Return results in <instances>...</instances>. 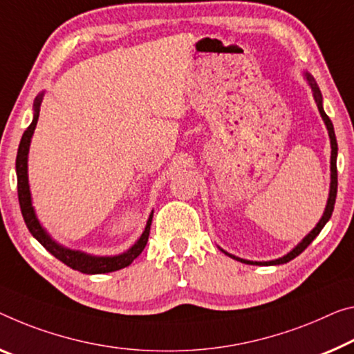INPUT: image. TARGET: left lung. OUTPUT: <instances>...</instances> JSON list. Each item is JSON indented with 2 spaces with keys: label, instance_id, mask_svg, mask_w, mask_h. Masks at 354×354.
I'll return each mask as SVG.
<instances>
[{
  "label": "left lung",
  "instance_id": "1",
  "mask_svg": "<svg viewBox=\"0 0 354 354\" xmlns=\"http://www.w3.org/2000/svg\"><path fill=\"white\" fill-rule=\"evenodd\" d=\"M307 80H308L310 86H312V90H313L315 101H317L318 111H319V113H322L323 120H324V123H326V128H328V133H329V138H330V149H333V150H330V192H329L328 205H326L322 220H319L318 225L313 227V231L310 232L308 236H307L306 239H304V241H302L301 243H299V245H297L296 248H292L290 253L285 254L283 258H279V259H275V261H266V263H257V261H247V259L236 258V257H232V254L225 252V253L227 254V257H231V258H234V259L241 261V263H245V264H258V266H275V264H285V263H288V261L295 259L296 257H299V254H301V253L304 252V250H306V248L310 245V243L313 242V239L317 237L319 232H322L324 225L329 221L330 215H333L334 204H335V198H337V140H335V133H334L333 122H330V118H329L328 115H326V112H324V109H323V104H322V93H319V88H318L317 82H315L312 75H308V74H307Z\"/></svg>",
  "mask_w": 354,
  "mask_h": 354
}]
</instances>
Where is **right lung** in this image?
<instances>
[{
	"label": "right lung",
	"mask_w": 354,
	"mask_h": 354,
	"mask_svg": "<svg viewBox=\"0 0 354 354\" xmlns=\"http://www.w3.org/2000/svg\"><path fill=\"white\" fill-rule=\"evenodd\" d=\"M42 95H39L35 100V118L26 131L21 136L19 151H17V160H15V171H17V193H19V203H20V210L21 215H24V220L26 223V227H28L32 237L37 239V242L44 247L48 253H52L57 259L62 261L68 266V268L82 272V274H107V272H113L118 269L127 268L133 263V261L142 253V250L147 245V241H149L150 234V225H151V216L150 215L149 221H147L145 231L142 236L134 245L128 250L127 253L118 254V257H90V254H85L82 252H75V250L63 248L52 241L50 237L47 236L46 231L42 230L39 221H37L35 210H32L31 205V196H30V188H28V174H26V160H28V150H30V142L31 136L35 133L37 117H39V106H41Z\"/></svg>",
	"instance_id": "obj_1"
}]
</instances>
